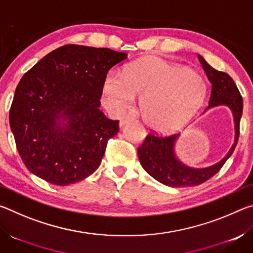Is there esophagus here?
I'll return each instance as SVG.
<instances>
[{"mask_svg":"<svg viewBox=\"0 0 253 253\" xmlns=\"http://www.w3.org/2000/svg\"><path fill=\"white\" fill-rule=\"evenodd\" d=\"M134 119H135V118L132 117V116H126V117H124V118L121 119V122H119V126L123 127L124 125H125V124H127L128 122L134 121Z\"/></svg>","mask_w":253,"mask_h":253,"instance_id":"1","label":"esophagus"}]
</instances>
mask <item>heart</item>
Instances as JSON below:
<instances>
[{
	"label": "heart",
	"instance_id": "1",
	"mask_svg": "<svg viewBox=\"0 0 253 253\" xmlns=\"http://www.w3.org/2000/svg\"><path fill=\"white\" fill-rule=\"evenodd\" d=\"M140 95L139 107L149 126L160 131L179 129L193 118L207 95L198 71L149 57L130 63L123 76L110 72L102 84V104L121 115Z\"/></svg>",
	"mask_w": 253,
	"mask_h": 253
}]
</instances>
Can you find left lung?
<instances>
[{
    "mask_svg": "<svg viewBox=\"0 0 253 253\" xmlns=\"http://www.w3.org/2000/svg\"><path fill=\"white\" fill-rule=\"evenodd\" d=\"M199 60L212 84L209 106L205 111L216 106L229 107L234 119V143L228 154L216 164L205 169H193L183 164L175 154V143L179 134L162 136L149 132L137 151L139 162L152 177L170 187L195 186L208 181L219 172L226 160L232 155L239 139L243 100L237 84L228 74L217 71L210 66L203 57L199 55Z\"/></svg>",
    "mask_w": 253,
    "mask_h": 253,
    "instance_id": "left-lung-1",
    "label": "left lung"
}]
</instances>
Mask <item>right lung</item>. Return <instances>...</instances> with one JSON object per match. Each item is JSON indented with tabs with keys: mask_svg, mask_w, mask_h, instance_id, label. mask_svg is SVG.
I'll return each mask as SVG.
<instances>
[{
	"mask_svg": "<svg viewBox=\"0 0 253 253\" xmlns=\"http://www.w3.org/2000/svg\"><path fill=\"white\" fill-rule=\"evenodd\" d=\"M127 59L108 48L67 44L53 50L20 80L10 127L32 174L54 185L83 181L99 168L107 142L119 130L99 109L111 67Z\"/></svg>",
	"mask_w": 253,
	"mask_h": 253,
	"instance_id": "1",
	"label": "right lung"
}]
</instances>
